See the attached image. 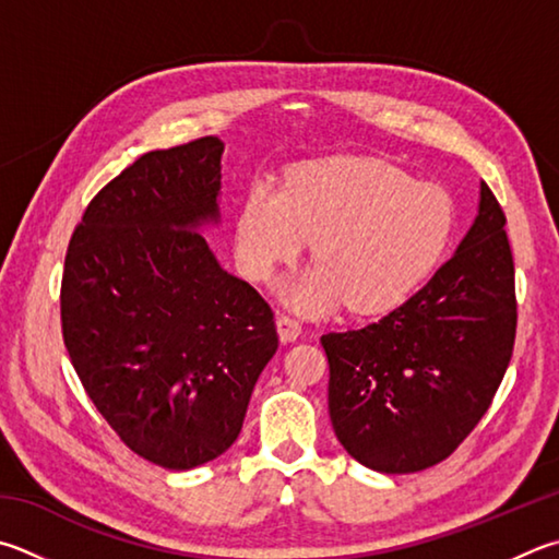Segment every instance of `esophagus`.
Wrapping results in <instances>:
<instances>
[{"label":"esophagus","instance_id":"34e87169","mask_svg":"<svg viewBox=\"0 0 559 559\" xmlns=\"http://www.w3.org/2000/svg\"><path fill=\"white\" fill-rule=\"evenodd\" d=\"M276 328H278L281 342H296L302 332L300 322L296 318H290V314H286V312H281L276 318Z\"/></svg>","mask_w":559,"mask_h":559}]
</instances>
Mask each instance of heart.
<instances>
[{"label": "heart", "instance_id": "b5f03b06", "mask_svg": "<svg viewBox=\"0 0 559 559\" xmlns=\"http://www.w3.org/2000/svg\"><path fill=\"white\" fill-rule=\"evenodd\" d=\"M456 225L442 186L411 180L389 160L332 156L293 166L281 190L257 180L237 210V261L269 281L308 239L318 261L283 288L293 308L385 312L413 296L448 253Z\"/></svg>", "mask_w": 559, "mask_h": 559}]
</instances>
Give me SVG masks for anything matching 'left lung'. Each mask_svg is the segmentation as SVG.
I'll return each mask as SVG.
<instances>
[{
    "mask_svg": "<svg viewBox=\"0 0 559 559\" xmlns=\"http://www.w3.org/2000/svg\"><path fill=\"white\" fill-rule=\"evenodd\" d=\"M503 227L499 200L481 182L472 229L413 298L361 330L322 334L334 435L369 469H428L489 411L519 322Z\"/></svg>",
    "mask_w": 559,
    "mask_h": 559,
    "instance_id": "obj_1",
    "label": "left lung"
}]
</instances>
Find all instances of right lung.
I'll return each instance as SVG.
<instances>
[{
  "label": "right lung",
  "instance_id": "add662e5",
  "mask_svg": "<svg viewBox=\"0 0 559 559\" xmlns=\"http://www.w3.org/2000/svg\"><path fill=\"white\" fill-rule=\"evenodd\" d=\"M222 151L202 136L121 170L90 200L60 283L63 342L90 401L166 469L231 448L278 349L269 302L198 231L219 217Z\"/></svg>",
  "mask_w": 559,
  "mask_h": 559
}]
</instances>
